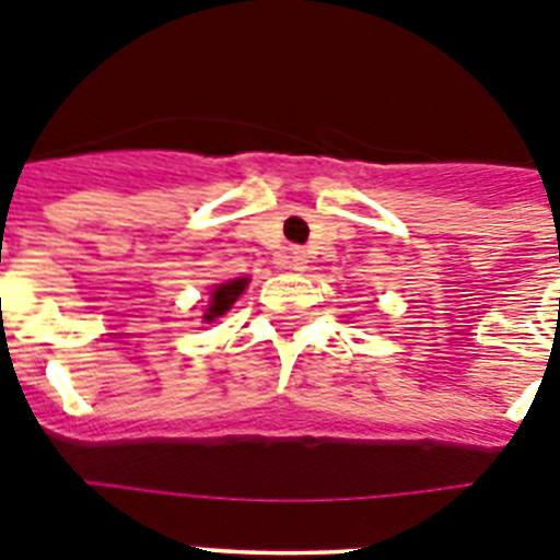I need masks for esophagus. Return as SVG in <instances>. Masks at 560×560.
Returning <instances> with one entry per match:
<instances>
[{
	"instance_id": "esophagus-1",
	"label": "esophagus",
	"mask_w": 560,
	"mask_h": 560,
	"mask_svg": "<svg viewBox=\"0 0 560 560\" xmlns=\"http://www.w3.org/2000/svg\"><path fill=\"white\" fill-rule=\"evenodd\" d=\"M289 266L294 271H305V269H308V255H305V249H291Z\"/></svg>"
}]
</instances>
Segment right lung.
<instances>
[{"label": "right lung", "mask_w": 560, "mask_h": 560, "mask_svg": "<svg viewBox=\"0 0 560 560\" xmlns=\"http://www.w3.org/2000/svg\"><path fill=\"white\" fill-rule=\"evenodd\" d=\"M246 289V280L241 277V280H230V283L224 285H215V291H212V303L210 308L205 311V319L207 323H212L215 316L226 314V311L232 308V303H235L237 296H241V291Z\"/></svg>", "instance_id": "1"}]
</instances>
